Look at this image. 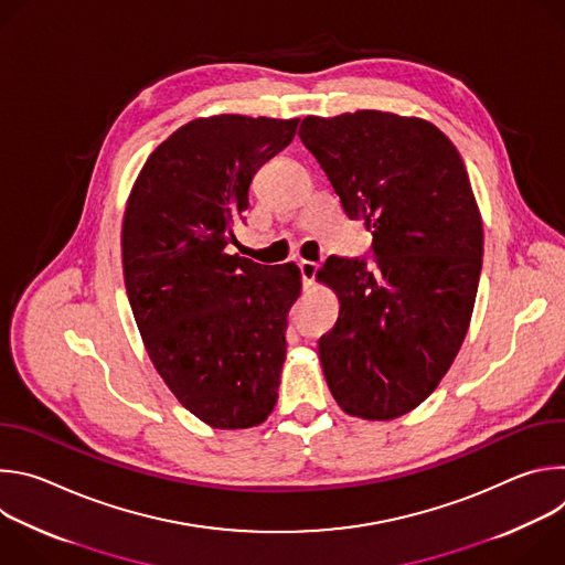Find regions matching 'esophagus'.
<instances>
[{"label": "esophagus", "mask_w": 565, "mask_h": 565, "mask_svg": "<svg viewBox=\"0 0 565 565\" xmlns=\"http://www.w3.org/2000/svg\"><path fill=\"white\" fill-rule=\"evenodd\" d=\"M317 270H319V266H317L315 262H306V259L299 262V273H301V284H303V288H310V286L315 284Z\"/></svg>", "instance_id": "esophagus-1"}]
</instances>
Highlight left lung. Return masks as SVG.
Instances as JSON below:
<instances>
[{
	"label": "left lung",
	"mask_w": 565,
	"mask_h": 565,
	"mask_svg": "<svg viewBox=\"0 0 565 565\" xmlns=\"http://www.w3.org/2000/svg\"><path fill=\"white\" fill-rule=\"evenodd\" d=\"M299 138L347 216L373 234L371 259L331 257L319 273L340 297L333 331L319 338L321 369L347 414L397 418L438 386L471 319L482 223L467 170L420 118L308 116Z\"/></svg>",
	"instance_id": "left-lung-1"
}]
</instances>
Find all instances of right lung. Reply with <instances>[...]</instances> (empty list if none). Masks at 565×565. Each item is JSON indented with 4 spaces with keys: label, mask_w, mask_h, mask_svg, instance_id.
Masks as SVG:
<instances>
[{
    "label": "right lung",
    "mask_w": 565,
    "mask_h": 565,
    "mask_svg": "<svg viewBox=\"0 0 565 565\" xmlns=\"http://www.w3.org/2000/svg\"><path fill=\"white\" fill-rule=\"evenodd\" d=\"M299 118H199L147 158L122 221L127 297L147 353L196 418L262 425L277 402L295 264L227 255L257 170L295 138Z\"/></svg>",
    "instance_id": "obj_1"
}]
</instances>
